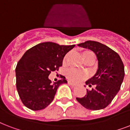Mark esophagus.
<instances>
[{
	"label": "esophagus",
	"instance_id": "obj_1",
	"mask_svg": "<svg viewBox=\"0 0 130 130\" xmlns=\"http://www.w3.org/2000/svg\"><path fill=\"white\" fill-rule=\"evenodd\" d=\"M68 84H69V86H75V84H73V82H68Z\"/></svg>",
	"mask_w": 130,
	"mask_h": 130
}]
</instances>
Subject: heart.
Masks as SVG:
<instances>
[{"label":"heart","instance_id":"obj_1","mask_svg":"<svg viewBox=\"0 0 130 130\" xmlns=\"http://www.w3.org/2000/svg\"><path fill=\"white\" fill-rule=\"evenodd\" d=\"M91 55H93L92 53H91L90 51H84L82 53V57L83 60H85L88 57H89ZM65 61V59L64 61ZM67 77L69 80L73 82H78L82 80H83L84 79H85L86 77V74L84 72H81V71H77L75 69H69L67 71L66 73Z\"/></svg>","mask_w":130,"mask_h":130}]
</instances>
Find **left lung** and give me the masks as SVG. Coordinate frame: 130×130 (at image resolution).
Listing matches in <instances>:
<instances>
[{"mask_svg":"<svg viewBox=\"0 0 130 130\" xmlns=\"http://www.w3.org/2000/svg\"><path fill=\"white\" fill-rule=\"evenodd\" d=\"M92 51L98 59V69L92 77L86 82L91 90L77 101L87 109L96 111L105 109L112 102L120 90L125 71L119 55L109 47L99 42L88 40L77 44Z\"/></svg>","mask_w":130,"mask_h":130,"instance_id":"obj_1","label":"left lung"}]
</instances>
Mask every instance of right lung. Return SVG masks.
Masks as SVG:
<instances>
[{
  "label": "right lung",
  "instance_id": "obj_1",
  "mask_svg": "<svg viewBox=\"0 0 130 130\" xmlns=\"http://www.w3.org/2000/svg\"><path fill=\"white\" fill-rule=\"evenodd\" d=\"M74 46L46 42L24 53L17 63L15 73L17 92L25 107L39 111L52 103L59 86L67 82L63 77L52 84L48 75L59 70L65 55Z\"/></svg>",
  "mask_w": 130,
  "mask_h": 130
}]
</instances>
